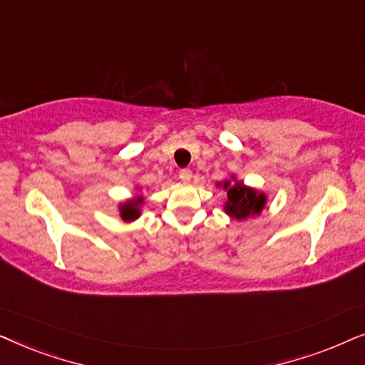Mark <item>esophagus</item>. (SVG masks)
I'll return each instance as SVG.
<instances>
[{
  "label": "esophagus",
  "instance_id": "34e87169",
  "mask_svg": "<svg viewBox=\"0 0 365 365\" xmlns=\"http://www.w3.org/2000/svg\"><path fill=\"white\" fill-rule=\"evenodd\" d=\"M179 179H181V181H184V182L191 181V179H192L191 169H181V171H179Z\"/></svg>",
  "mask_w": 365,
  "mask_h": 365
}]
</instances>
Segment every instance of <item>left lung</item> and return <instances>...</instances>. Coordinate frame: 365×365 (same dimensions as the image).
<instances>
[{"instance_id":"1","label":"left lung","mask_w":365,"mask_h":365,"mask_svg":"<svg viewBox=\"0 0 365 365\" xmlns=\"http://www.w3.org/2000/svg\"><path fill=\"white\" fill-rule=\"evenodd\" d=\"M216 186L222 187L227 192L224 212L234 221H246L249 217L259 216L267 204L266 192L246 186L244 181L237 179L234 174L229 179L217 182Z\"/></svg>"}]
</instances>
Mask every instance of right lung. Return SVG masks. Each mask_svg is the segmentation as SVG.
Here are the masks:
<instances>
[{"instance_id": "1", "label": "right lung", "mask_w": 365, "mask_h": 365, "mask_svg": "<svg viewBox=\"0 0 365 365\" xmlns=\"http://www.w3.org/2000/svg\"><path fill=\"white\" fill-rule=\"evenodd\" d=\"M134 197L126 199V201H121L118 204V214L119 217L123 219L124 222H133L141 216L143 212V204H144V197L141 194V187H134Z\"/></svg>"}]
</instances>
